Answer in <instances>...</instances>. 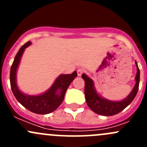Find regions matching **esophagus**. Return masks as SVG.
<instances>
[{
    "label": "esophagus",
    "instance_id": "34e87169",
    "mask_svg": "<svg viewBox=\"0 0 147 147\" xmlns=\"http://www.w3.org/2000/svg\"><path fill=\"white\" fill-rule=\"evenodd\" d=\"M84 69H82V68H79V69H78V70H77L78 76H81V75H82V74L84 73Z\"/></svg>",
    "mask_w": 147,
    "mask_h": 147
}]
</instances>
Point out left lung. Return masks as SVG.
I'll return each instance as SVG.
<instances>
[{
  "instance_id": "1",
  "label": "left lung",
  "mask_w": 147,
  "mask_h": 147,
  "mask_svg": "<svg viewBox=\"0 0 147 147\" xmlns=\"http://www.w3.org/2000/svg\"><path fill=\"white\" fill-rule=\"evenodd\" d=\"M135 63L137 69L135 78L136 84L128 97L122 101H109L100 97L94 89L93 81L85 74H82V78L84 81V95H85L86 102L89 107L93 112L100 115L112 116L121 112L134 100L139 90V78H140V71L138 67L137 62H135Z\"/></svg>"
}]
</instances>
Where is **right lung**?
Here are the masks:
<instances>
[{"label": "right lung", "mask_w": 147, "mask_h": 147, "mask_svg": "<svg viewBox=\"0 0 147 147\" xmlns=\"http://www.w3.org/2000/svg\"><path fill=\"white\" fill-rule=\"evenodd\" d=\"M31 44L28 41L24 44L15 57L10 72V82L12 92L15 97L24 107L33 113L46 115L55 110L64 100L65 92L70 83L78 76L76 71L70 75H61L56 79L52 87L40 95L30 96L22 93L18 90L16 84V71L20 58L25 49Z\"/></svg>", "instance_id": "right-lung-1"}]
</instances>
